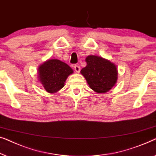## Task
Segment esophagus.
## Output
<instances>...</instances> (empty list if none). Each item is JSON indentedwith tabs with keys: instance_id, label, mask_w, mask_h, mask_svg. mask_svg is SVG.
Returning <instances> with one entry per match:
<instances>
[{
	"instance_id": "obj_1",
	"label": "esophagus",
	"mask_w": 156,
	"mask_h": 156,
	"mask_svg": "<svg viewBox=\"0 0 156 156\" xmlns=\"http://www.w3.org/2000/svg\"><path fill=\"white\" fill-rule=\"evenodd\" d=\"M74 69H75V71L76 73H79V72L80 71V67L78 65H75L74 66Z\"/></svg>"
}]
</instances>
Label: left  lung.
Here are the masks:
<instances>
[{"label": "left lung", "instance_id": "left-lung-1", "mask_svg": "<svg viewBox=\"0 0 156 156\" xmlns=\"http://www.w3.org/2000/svg\"><path fill=\"white\" fill-rule=\"evenodd\" d=\"M87 66L80 73L86 79L87 84L94 91L105 93L117 82V70L114 63L102 57L88 56L85 59Z\"/></svg>", "mask_w": 156, "mask_h": 156}]
</instances>
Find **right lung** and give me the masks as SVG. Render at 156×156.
I'll list each match as a JSON object with an SVG mask.
<instances>
[{
	"mask_svg": "<svg viewBox=\"0 0 156 156\" xmlns=\"http://www.w3.org/2000/svg\"><path fill=\"white\" fill-rule=\"evenodd\" d=\"M73 70L69 65L57 59L46 61L39 68V80L46 90L54 93L64 86V82Z\"/></svg>",
	"mask_w": 156,
	"mask_h": 156,
	"instance_id": "obj_1",
	"label": "right lung"
}]
</instances>
